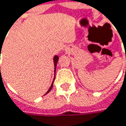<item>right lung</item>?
<instances>
[{
    "mask_svg": "<svg viewBox=\"0 0 126 126\" xmlns=\"http://www.w3.org/2000/svg\"><path fill=\"white\" fill-rule=\"evenodd\" d=\"M2 47H0V49H1ZM58 55H55V57H54V58H53V61H54V65H55V69H56V65H57V63H58ZM54 80H55V78H54V79H53V81H54ZM53 81H52V83L51 86L50 87V89H48V91L46 92V94H47L48 92H50V91L52 89V86H53Z\"/></svg>",
    "mask_w": 126,
    "mask_h": 126,
    "instance_id": "right-lung-1",
    "label": "right lung"
}]
</instances>
